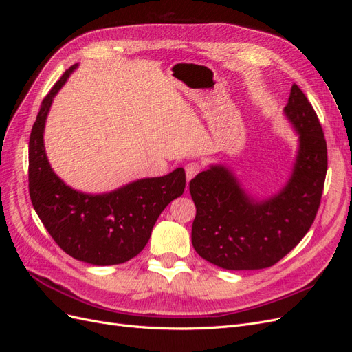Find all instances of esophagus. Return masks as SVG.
I'll list each match as a JSON object with an SVG mask.
<instances>
[{
    "label": "esophagus",
    "instance_id": "obj_1",
    "mask_svg": "<svg viewBox=\"0 0 352 352\" xmlns=\"http://www.w3.org/2000/svg\"><path fill=\"white\" fill-rule=\"evenodd\" d=\"M199 170H201V166L198 164V163H188L186 166H185V173H186V180L189 182L190 179H194L198 173H199Z\"/></svg>",
    "mask_w": 352,
    "mask_h": 352
}]
</instances>
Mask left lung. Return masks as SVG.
<instances>
[{"label":"left lung","mask_w":352,"mask_h":352,"mask_svg":"<svg viewBox=\"0 0 352 352\" xmlns=\"http://www.w3.org/2000/svg\"><path fill=\"white\" fill-rule=\"evenodd\" d=\"M283 113L298 135V151L278 194L251 197L225 164H211L189 184L197 207L192 245L202 258L221 269L270 267L300 243L316 219L327 172L322 124L295 83Z\"/></svg>","instance_id":"obj_1"}]
</instances>
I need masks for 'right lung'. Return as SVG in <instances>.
<instances>
[{
  "mask_svg": "<svg viewBox=\"0 0 352 352\" xmlns=\"http://www.w3.org/2000/svg\"><path fill=\"white\" fill-rule=\"evenodd\" d=\"M76 69L72 66L52 87L32 127L29 194L42 225L70 257L94 265L122 264L144 250L162 211L184 194L185 170L138 179L104 194L80 192L63 182L48 162L44 131L52 100Z\"/></svg>",
  "mask_w": 352,
  "mask_h": 352,
  "instance_id": "1",
  "label": "right lung"
}]
</instances>
